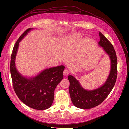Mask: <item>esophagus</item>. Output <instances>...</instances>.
Listing matches in <instances>:
<instances>
[{
    "label": "esophagus",
    "instance_id": "esophagus-1",
    "mask_svg": "<svg viewBox=\"0 0 129 129\" xmlns=\"http://www.w3.org/2000/svg\"><path fill=\"white\" fill-rule=\"evenodd\" d=\"M69 70H68V69H65L64 70V72H63V73H64V76H67L69 73Z\"/></svg>",
    "mask_w": 129,
    "mask_h": 129
}]
</instances>
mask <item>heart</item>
<instances>
[{
  "mask_svg": "<svg viewBox=\"0 0 129 129\" xmlns=\"http://www.w3.org/2000/svg\"><path fill=\"white\" fill-rule=\"evenodd\" d=\"M81 36V34L80 33H76L75 34H73L71 35L70 37H69L68 39H75V38H77L80 37Z\"/></svg>",
  "mask_w": 129,
  "mask_h": 129,
  "instance_id": "heart-1",
  "label": "heart"
}]
</instances>
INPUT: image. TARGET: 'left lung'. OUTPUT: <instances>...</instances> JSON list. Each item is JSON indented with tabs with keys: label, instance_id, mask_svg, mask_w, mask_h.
Wrapping results in <instances>:
<instances>
[{
	"label": "left lung",
	"instance_id": "left-lung-1",
	"mask_svg": "<svg viewBox=\"0 0 129 129\" xmlns=\"http://www.w3.org/2000/svg\"><path fill=\"white\" fill-rule=\"evenodd\" d=\"M98 44L105 51L111 61L109 75L105 83L100 87L91 90L83 88L79 81L72 76H68L69 92L71 100L76 107L88 109L100 105L111 92L115 84L117 74L116 54L112 44L101 32Z\"/></svg>",
	"mask_w": 129,
	"mask_h": 129
}]
</instances>
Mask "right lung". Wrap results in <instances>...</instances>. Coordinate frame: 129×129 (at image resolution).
Instances as JSON below:
<instances>
[{
	"label": "right lung",
	"instance_id": "1",
	"mask_svg": "<svg viewBox=\"0 0 129 129\" xmlns=\"http://www.w3.org/2000/svg\"><path fill=\"white\" fill-rule=\"evenodd\" d=\"M33 28L25 31L16 42L11 55L10 72L14 90L17 96L27 106L36 110L50 107L57 86L63 79L64 65L46 68L37 76L26 78L16 67L15 59L20 41Z\"/></svg>",
	"mask_w": 129,
	"mask_h": 129
}]
</instances>
